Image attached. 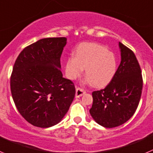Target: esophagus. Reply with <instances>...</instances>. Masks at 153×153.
Listing matches in <instances>:
<instances>
[{
  "label": "esophagus",
  "instance_id": "esophagus-1",
  "mask_svg": "<svg viewBox=\"0 0 153 153\" xmlns=\"http://www.w3.org/2000/svg\"><path fill=\"white\" fill-rule=\"evenodd\" d=\"M85 93V91L81 88H76V92H75V97H80Z\"/></svg>",
  "mask_w": 153,
  "mask_h": 153
}]
</instances>
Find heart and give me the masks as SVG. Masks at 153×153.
<instances>
[{"label": "heart", "mask_w": 153, "mask_h": 153, "mask_svg": "<svg viewBox=\"0 0 153 153\" xmlns=\"http://www.w3.org/2000/svg\"><path fill=\"white\" fill-rule=\"evenodd\" d=\"M85 68L87 82L97 88L107 85L117 69L115 55L97 43L84 42L77 46L75 56L65 62V72L69 79H75Z\"/></svg>", "instance_id": "1"}]
</instances>
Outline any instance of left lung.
I'll list each match as a JSON object with an SVG mask.
<instances>
[{
  "label": "left lung",
  "mask_w": 153,
  "mask_h": 153,
  "mask_svg": "<svg viewBox=\"0 0 153 153\" xmlns=\"http://www.w3.org/2000/svg\"><path fill=\"white\" fill-rule=\"evenodd\" d=\"M121 62L114 78L104 89L92 92L90 114L100 126L113 128L132 117L143 89L141 68L133 51L119 42Z\"/></svg>",
  "instance_id": "1"
}]
</instances>
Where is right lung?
Returning a JSON list of instances; mask_svg holds the SVG:
<instances>
[{
	"instance_id": "obj_1",
	"label": "right lung",
	"mask_w": 153,
	"mask_h": 153,
	"mask_svg": "<svg viewBox=\"0 0 153 153\" xmlns=\"http://www.w3.org/2000/svg\"><path fill=\"white\" fill-rule=\"evenodd\" d=\"M65 37L45 38L23 49L14 63L10 90L19 113L28 123L47 128L68 112L75 94L71 80L62 77L60 58Z\"/></svg>"
}]
</instances>
